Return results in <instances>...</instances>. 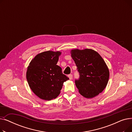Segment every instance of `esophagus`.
I'll use <instances>...</instances> for the list:
<instances>
[{
  "label": "esophagus",
  "instance_id": "obj_1",
  "mask_svg": "<svg viewBox=\"0 0 132 132\" xmlns=\"http://www.w3.org/2000/svg\"><path fill=\"white\" fill-rule=\"evenodd\" d=\"M68 77H69V79H70V80H72V78H73V75L72 74H69Z\"/></svg>",
  "mask_w": 132,
  "mask_h": 132
}]
</instances>
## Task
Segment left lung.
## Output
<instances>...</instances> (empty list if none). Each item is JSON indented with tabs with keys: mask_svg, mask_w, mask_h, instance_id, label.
Wrapping results in <instances>:
<instances>
[{
	"mask_svg": "<svg viewBox=\"0 0 132 132\" xmlns=\"http://www.w3.org/2000/svg\"><path fill=\"white\" fill-rule=\"evenodd\" d=\"M79 73L75 84L80 94L92 98L102 93L106 87L109 78V69L101 55L92 49L71 51Z\"/></svg>",
	"mask_w": 132,
	"mask_h": 132,
	"instance_id": "obj_1",
	"label": "left lung"
}]
</instances>
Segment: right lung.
Segmentation results:
<instances>
[{
	"label": "right lung",
	"instance_id": "1",
	"mask_svg": "<svg viewBox=\"0 0 132 132\" xmlns=\"http://www.w3.org/2000/svg\"><path fill=\"white\" fill-rule=\"evenodd\" d=\"M61 52L47 51L38 54L28 67L26 78L34 93L50 101L59 95L63 83L69 78L57 65Z\"/></svg>",
	"mask_w": 132,
	"mask_h": 132
}]
</instances>
